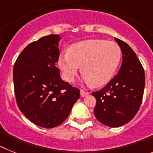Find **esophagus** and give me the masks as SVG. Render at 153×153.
Here are the masks:
<instances>
[{"mask_svg":"<svg viewBox=\"0 0 153 153\" xmlns=\"http://www.w3.org/2000/svg\"><path fill=\"white\" fill-rule=\"evenodd\" d=\"M80 93H81V96L82 97H85L86 95H88V91H85L82 89L80 90Z\"/></svg>","mask_w":153,"mask_h":153,"instance_id":"esophagus-1","label":"esophagus"}]
</instances>
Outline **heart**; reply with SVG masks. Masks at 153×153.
<instances>
[{
	"label": "heart",
	"instance_id": "1",
	"mask_svg": "<svg viewBox=\"0 0 153 153\" xmlns=\"http://www.w3.org/2000/svg\"><path fill=\"white\" fill-rule=\"evenodd\" d=\"M119 45L105 40L91 39L78 42L61 54L58 65L67 82H72L82 66L83 80L88 85L101 86L113 78L120 63Z\"/></svg>",
	"mask_w": 153,
	"mask_h": 153
}]
</instances>
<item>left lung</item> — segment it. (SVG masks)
<instances>
[{"label":"left lung","instance_id":"left-lung-1","mask_svg":"<svg viewBox=\"0 0 153 153\" xmlns=\"http://www.w3.org/2000/svg\"><path fill=\"white\" fill-rule=\"evenodd\" d=\"M115 39L123 53L120 70L105 87L91 93L96 99V119L114 128L126 124L136 115L145 88L144 69L136 54L128 44Z\"/></svg>","mask_w":153,"mask_h":153}]
</instances>
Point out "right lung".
<instances>
[{
    "mask_svg": "<svg viewBox=\"0 0 153 153\" xmlns=\"http://www.w3.org/2000/svg\"><path fill=\"white\" fill-rule=\"evenodd\" d=\"M58 34L42 37L21 51L13 68L18 108L37 126L51 128L62 124L80 97L78 88L61 79L55 66L60 51Z\"/></svg>",
    "mask_w": 153,
    "mask_h": 153,
    "instance_id": "obj_1",
    "label": "right lung"
}]
</instances>
